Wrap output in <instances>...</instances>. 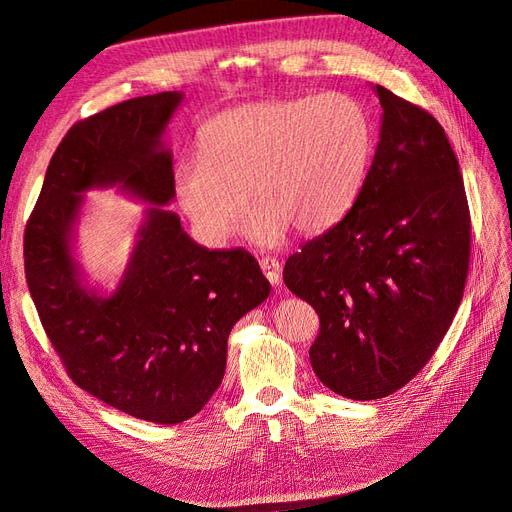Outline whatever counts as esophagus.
<instances>
[{"mask_svg":"<svg viewBox=\"0 0 512 512\" xmlns=\"http://www.w3.org/2000/svg\"><path fill=\"white\" fill-rule=\"evenodd\" d=\"M260 269H262V273H265V277L267 280L273 284V286H280V282H282V267H280V262H277L275 258H262L260 260Z\"/></svg>","mask_w":512,"mask_h":512,"instance_id":"1","label":"esophagus"}]
</instances>
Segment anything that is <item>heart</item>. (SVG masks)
<instances>
[{
	"instance_id": "1",
	"label": "heart",
	"mask_w": 512,
	"mask_h": 512,
	"mask_svg": "<svg viewBox=\"0 0 512 512\" xmlns=\"http://www.w3.org/2000/svg\"><path fill=\"white\" fill-rule=\"evenodd\" d=\"M200 151L175 168L177 200L198 235L226 241L250 194L247 235L275 245L290 226L316 235L350 211L369 170L374 126L361 102L327 91L228 108L205 123Z\"/></svg>"
}]
</instances>
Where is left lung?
<instances>
[{
  "mask_svg": "<svg viewBox=\"0 0 512 512\" xmlns=\"http://www.w3.org/2000/svg\"><path fill=\"white\" fill-rule=\"evenodd\" d=\"M380 141L359 198L284 267L316 309L314 374L348 399H380L425 367L457 314L470 262V209L455 151L421 106L374 87Z\"/></svg>",
  "mask_w": 512,
  "mask_h": 512,
  "instance_id": "8db88e82",
  "label": "left lung"
}]
</instances>
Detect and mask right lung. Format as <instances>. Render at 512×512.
<instances>
[{
    "label": "right lung",
    "mask_w": 512,
    "mask_h": 512,
    "mask_svg": "<svg viewBox=\"0 0 512 512\" xmlns=\"http://www.w3.org/2000/svg\"><path fill=\"white\" fill-rule=\"evenodd\" d=\"M181 102V91H162L72 126L46 168L23 245L29 292L68 376L158 425L205 408L222 384L232 327L271 292L250 252L207 250L164 207L175 175L162 136ZM104 187L150 205L111 295L84 284L71 254L82 194Z\"/></svg>",
    "instance_id": "right-lung-1"
}]
</instances>
